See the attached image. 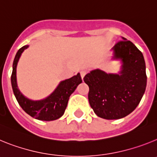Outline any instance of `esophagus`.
Instances as JSON below:
<instances>
[{"label": "esophagus", "mask_w": 157, "mask_h": 157, "mask_svg": "<svg viewBox=\"0 0 157 157\" xmlns=\"http://www.w3.org/2000/svg\"><path fill=\"white\" fill-rule=\"evenodd\" d=\"M86 74V72L85 71H82L81 72H80V75H81V77H82V79H83V78L85 77Z\"/></svg>", "instance_id": "obj_1"}]
</instances>
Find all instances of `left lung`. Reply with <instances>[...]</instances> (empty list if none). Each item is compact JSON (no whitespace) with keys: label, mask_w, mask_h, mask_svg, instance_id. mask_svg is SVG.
<instances>
[{"label":"left lung","mask_w":157,"mask_h":157,"mask_svg":"<svg viewBox=\"0 0 157 157\" xmlns=\"http://www.w3.org/2000/svg\"><path fill=\"white\" fill-rule=\"evenodd\" d=\"M123 41L112 48L113 60H120L118 73L95 69L86 75L90 88L88 99L94 113L105 120L128 116L140 103L147 84L143 54L131 41Z\"/></svg>","instance_id":"obj_1"}]
</instances>
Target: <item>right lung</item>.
Instances as JSON below:
<instances>
[{"label":"right lung","instance_id":"add662e5","mask_svg":"<svg viewBox=\"0 0 157 157\" xmlns=\"http://www.w3.org/2000/svg\"><path fill=\"white\" fill-rule=\"evenodd\" d=\"M29 45H24L19 48L14 59L12 64V73L11 76L14 95L25 112L34 119L42 121H52L61 117L65 112L69 98L74 93L77 86L82 83L79 73L76 75L61 81L55 90L47 98L34 101L26 98L18 88L16 80V67L22 53Z\"/></svg>","mask_w":157,"mask_h":157}]
</instances>
